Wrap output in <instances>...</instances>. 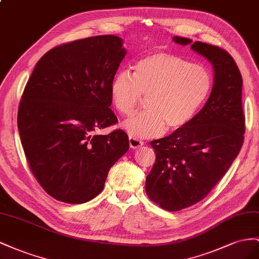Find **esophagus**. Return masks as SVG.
<instances>
[{"label": "esophagus", "instance_id": "34e87169", "mask_svg": "<svg viewBox=\"0 0 259 259\" xmlns=\"http://www.w3.org/2000/svg\"><path fill=\"white\" fill-rule=\"evenodd\" d=\"M129 144L131 149H139V147H141L144 144V142L135 137H129Z\"/></svg>", "mask_w": 259, "mask_h": 259}]
</instances>
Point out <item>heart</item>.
I'll return each mask as SVG.
<instances>
[{
  "label": "heart",
  "mask_w": 259,
  "mask_h": 259,
  "mask_svg": "<svg viewBox=\"0 0 259 259\" xmlns=\"http://www.w3.org/2000/svg\"><path fill=\"white\" fill-rule=\"evenodd\" d=\"M211 71L201 64L166 52L145 55L134 66V73L120 70L114 76L109 95L118 113L130 116L146 98V110L122 123L135 138H153L166 129L188 125L212 90Z\"/></svg>",
  "instance_id": "1"
}]
</instances>
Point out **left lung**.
I'll list each match as a JSON object with an SVG mask.
<instances>
[{
	"label": "left lung",
	"instance_id": "1",
	"mask_svg": "<svg viewBox=\"0 0 259 259\" xmlns=\"http://www.w3.org/2000/svg\"><path fill=\"white\" fill-rule=\"evenodd\" d=\"M172 40L181 46L192 42L182 36ZM191 49L212 65L211 93L188 125L151 142L156 160L145 181L147 196L169 211L202 201L226 175L244 141L243 80L232 56L199 41Z\"/></svg>",
	"mask_w": 259,
	"mask_h": 259
}]
</instances>
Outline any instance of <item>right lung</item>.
Listing matches in <instances>:
<instances>
[{"mask_svg": "<svg viewBox=\"0 0 259 259\" xmlns=\"http://www.w3.org/2000/svg\"><path fill=\"white\" fill-rule=\"evenodd\" d=\"M125 53L122 39L110 34L65 43L44 54L28 80L17 115L21 145L57 201L81 204L100 194L129 150L124 131L97 134L118 121L109 87Z\"/></svg>", "mask_w": 259, "mask_h": 259, "instance_id": "right-lung-1", "label": "right lung"}]
</instances>
